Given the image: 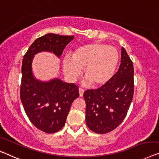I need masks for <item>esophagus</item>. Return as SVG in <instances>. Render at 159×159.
Masks as SVG:
<instances>
[{"instance_id": "1", "label": "esophagus", "mask_w": 159, "mask_h": 159, "mask_svg": "<svg viewBox=\"0 0 159 159\" xmlns=\"http://www.w3.org/2000/svg\"><path fill=\"white\" fill-rule=\"evenodd\" d=\"M84 92V89L81 88V87H80V88H79V93H80V97H82V95H83Z\"/></svg>"}]
</instances>
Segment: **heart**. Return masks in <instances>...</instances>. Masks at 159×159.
<instances>
[{"instance_id": "b5f03b06", "label": "heart", "mask_w": 159, "mask_h": 159, "mask_svg": "<svg viewBox=\"0 0 159 159\" xmlns=\"http://www.w3.org/2000/svg\"><path fill=\"white\" fill-rule=\"evenodd\" d=\"M120 61L116 48L102 43H93L78 47L72 57H66L64 72L75 80L84 70V77L93 87L104 86L115 75Z\"/></svg>"}]
</instances>
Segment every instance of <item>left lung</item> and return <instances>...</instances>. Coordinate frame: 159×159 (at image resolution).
I'll list each match as a JSON object with an SVG mask.
<instances>
[{
  "label": "left lung",
  "instance_id": "1",
  "mask_svg": "<svg viewBox=\"0 0 159 159\" xmlns=\"http://www.w3.org/2000/svg\"><path fill=\"white\" fill-rule=\"evenodd\" d=\"M118 71L111 80L96 89L84 93L85 120L91 130L105 134L118 127L128 113L134 93L133 61L122 47Z\"/></svg>",
  "mask_w": 159,
  "mask_h": 159
}]
</instances>
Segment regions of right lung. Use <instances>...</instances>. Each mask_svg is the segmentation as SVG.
<instances>
[{"label":"right lung","instance_id":"1","mask_svg":"<svg viewBox=\"0 0 159 159\" xmlns=\"http://www.w3.org/2000/svg\"><path fill=\"white\" fill-rule=\"evenodd\" d=\"M73 39V35L46 34L32 43L23 58L20 100L31 123L47 133H56L64 127L72 103L80 95L79 88L59 79L49 82L35 80L31 72L32 60L34 55L41 51L52 52L60 57Z\"/></svg>","mask_w":159,"mask_h":159}]
</instances>
